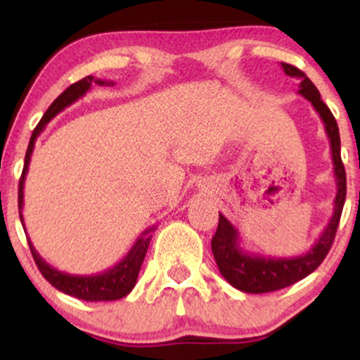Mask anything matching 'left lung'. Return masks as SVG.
I'll list each match as a JSON object with an SVG mask.
<instances>
[{
  "label": "left lung",
  "instance_id": "8db88e82",
  "mask_svg": "<svg viewBox=\"0 0 360 360\" xmlns=\"http://www.w3.org/2000/svg\"><path fill=\"white\" fill-rule=\"evenodd\" d=\"M281 68L289 77H296L301 81L298 93L304 100L311 103V106L323 122L325 131L330 140V150H332L337 194L333 200V214L328 225L318 237L315 245L307 254L296 255V257H266V255L247 252L240 245L242 238L238 235V230L220 213L217 233L212 238L213 257L217 260V266L223 278L233 288L240 289L243 292H252V295L278 291V289L291 286L311 274L323 262L330 247H332L333 238H335L347 194L345 169L340 157V134H338V127L332 111L321 101L320 91L308 79L307 74L286 62H281Z\"/></svg>",
  "mask_w": 360,
  "mask_h": 360
}]
</instances>
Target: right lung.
<instances>
[{
	"label": "right lung",
	"mask_w": 360,
	"mask_h": 360,
	"mask_svg": "<svg viewBox=\"0 0 360 360\" xmlns=\"http://www.w3.org/2000/svg\"><path fill=\"white\" fill-rule=\"evenodd\" d=\"M96 82V84H111L113 82L103 81V79H96L94 76H86L84 79L74 82V84L69 86L64 93L59 94V98H56V101L49 106V110L45 111L40 123L37 125L30 137V143H28L27 154H25V166H23V172L22 177H20V184H18V210H20V220H22L23 230H25V223H23V214H22V208H23V186H25V177H27L28 172V166H30V157L32 152H34L35 147V140L40 134L44 131L45 125H47L51 120L59 115L62 110H65L68 106H71L72 103H76L79 98L84 96L86 93L91 89V84ZM155 230V226H150L143 232L140 237L137 238V242L134 243L130 252L123 257L117 266H113L111 269L100 272V274L94 276H74V274H68V272L57 271L56 267H52L51 264L45 262L42 259V255L35 250L34 243L30 242V238L27 237L28 240V247H30L32 255H34V260L39 267V271L42 272V276L49 283L52 284L53 288L59 289V291L65 292V295L74 296V298H79L84 301H115L120 298H125L128 292L131 291L137 283L140 267H142L143 259H146L148 243H150L152 238V232Z\"/></svg>",
	"instance_id": "right-lung-1"
}]
</instances>
